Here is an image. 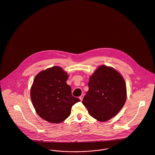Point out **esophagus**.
Masks as SVG:
<instances>
[{"label":"esophagus","mask_w":155,"mask_h":155,"mask_svg":"<svg viewBox=\"0 0 155 155\" xmlns=\"http://www.w3.org/2000/svg\"><path fill=\"white\" fill-rule=\"evenodd\" d=\"M83 97H84V94H82L80 97H79V99H80V100L82 101L83 100Z\"/></svg>","instance_id":"34e87169"}]
</instances>
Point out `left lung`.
Returning a JSON list of instances; mask_svg holds the SVG:
<instances>
[{
	"mask_svg": "<svg viewBox=\"0 0 155 155\" xmlns=\"http://www.w3.org/2000/svg\"><path fill=\"white\" fill-rule=\"evenodd\" d=\"M88 86L82 103L95 119L107 121L123 107L127 97L126 83L113 68L99 66L90 77Z\"/></svg>",
	"mask_w": 155,
	"mask_h": 155,
	"instance_id": "left-lung-1",
	"label": "left lung"
}]
</instances>
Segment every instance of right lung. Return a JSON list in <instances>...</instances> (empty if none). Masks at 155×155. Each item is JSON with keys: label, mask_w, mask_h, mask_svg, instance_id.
I'll return each instance as SVG.
<instances>
[{"label": "right lung", "mask_w": 155, "mask_h": 155, "mask_svg": "<svg viewBox=\"0 0 155 155\" xmlns=\"http://www.w3.org/2000/svg\"><path fill=\"white\" fill-rule=\"evenodd\" d=\"M69 76L61 67L53 66L39 73L31 89V98L36 112L43 119L59 124L67 119L73 105L80 101L72 95L66 83Z\"/></svg>", "instance_id": "1"}]
</instances>
